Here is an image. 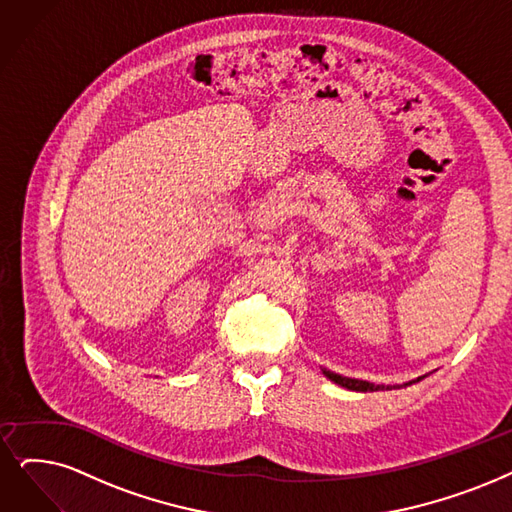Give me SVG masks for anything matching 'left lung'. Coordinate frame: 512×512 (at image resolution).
<instances>
[{"mask_svg": "<svg viewBox=\"0 0 512 512\" xmlns=\"http://www.w3.org/2000/svg\"><path fill=\"white\" fill-rule=\"evenodd\" d=\"M321 372H323V376L325 378H330L334 384H338V386H342V388H349V391H357V393H374V391H393V388H405V386H412V384H416V382H420V380H424L426 378V374L424 376H418L416 380H410V382H405V384H374V382H367V380H359V378H346V376H340V374H336V372H330L327 370V367H321Z\"/></svg>", "mask_w": 512, "mask_h": 512, "instance_id": "8db88e82", "label": "left lung"}]
</instances>
